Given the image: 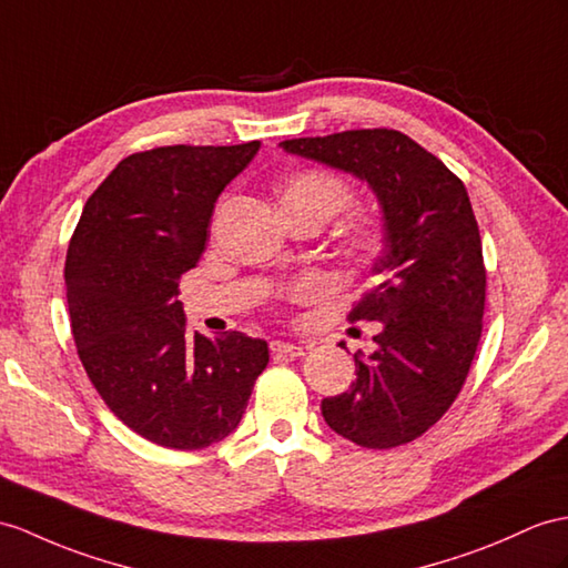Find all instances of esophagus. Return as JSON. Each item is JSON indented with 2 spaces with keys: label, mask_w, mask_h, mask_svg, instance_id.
Returning a JSON list of instances; mask_svg holds the SVG:
<instances>
[{
  "label": "esophagus",
  "mask_w": 568,
  "mask_h": 568,
  "mask_svg": "<svg viewBox=\"0 0 568 568\" xmlns=\"http://www.w3.org/2000/svg\"><path fill=\"white\" fill-rule=\"evenodd\" d=\"M272 354H284V356H303L306 354V347H301V344H292V342H282V339H274L270 344Z\"/></svg>",
  "instance_id": "1"
}]
</instances>
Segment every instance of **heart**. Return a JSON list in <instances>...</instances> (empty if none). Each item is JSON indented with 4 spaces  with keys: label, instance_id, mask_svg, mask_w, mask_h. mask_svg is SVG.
Here are the masks:
<instances>
[{
    "label": "heart",
    "instance_id": "1",
    "mask_svg": "<svg viewBox=\"0 0 568 568\" xmlns=\"http://www.w3.org/2000/svg\"><path fill=\"white\" fill-rule=\"evenodd\" d=\"M352 202V190L344 180L325 169H306L288 175L280 187V204L284 216H313L325 224L327 219L342 212ZM383 229L376 219L362 216L352 221L347 231V251L356 260H368L381 251ZM321 284L308 280L294 286V301H308Z\"/></svg>",
    "mask_w": 568,
    "mask_h": 568
}]
</instances>
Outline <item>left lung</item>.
<instances>
[{
	"label": "left lung",
	"instance_id": "left-lung-1",
	"mask_svg": "<svg viewBox=\"0 0 568 568\" xmlns=\"http://www.w3.org/2000/svg\"><path fill=\"white\" fill-rule=\"evenodd\" d=\"M368 183L383 210L373 286L349 321L378 325L354 354L352 388L323 399L332 432L364 448L419 438L458 397L481 337L487 272L463 180L397 130H349L280 144Z\"/></svg>",
	"mask_w": 568,
	"mask_h": 568
}]
</instances>
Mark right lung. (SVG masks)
<instances>
[{
  "label": "right lung",
  "mask_w": 568,
  "mask_h": 568,
  "mask_svg": "<svg viewBox=\"0 0 568 568\" xmlns=\"http://www.w3.org/2000/svg\"><path fill=\"white\" fill-rule=\"evenodd\" d=\"M236 146H159L122 159L87 200L64 262L69 321L108 409L163 448L200 450L239 426L265 339L185 327L178 282L210 241L221 192L257 154Z\"/></svg>",
  "instance_id": "right-lung-1"
}]
</instances>
